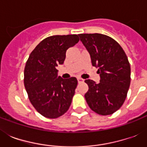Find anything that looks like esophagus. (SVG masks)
<instances>
[{"label":"esophagus","instance_id":"1","mask_svg":"<svg viewBox=\"0 0 147 147\" xmlns=\"http://www.w3.org/2000/svg\"><path fill=\"white\" fill-rule=\"evenodd\" d=\"M77 79H78V83H82V82H84V80H83L82 78H77Z\"/></svg>","mask_w":147,"mask_h":147}]
</instances>
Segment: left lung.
<instances>
[{"instance_id":"left-lung-1","label":"left lung","mask_w":147,"mask_h":147,"mask_svg":"<svg viewBox=\"0 0 147 147\" xmlns=\"http://www.w3.org/2000/svg\"><path fill=\"white\" fill-rule=\"evenodd\" d=\"M88 53L93 66L98 68L100 82H85L88 91L85 100L91 109L106 116L123 105L130 85V65L125 52L116 40L100 33L78 34Z\"/></svg>"}]
</instances>
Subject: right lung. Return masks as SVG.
<instances>
[{"label":"right lung","mask_w":147,"mask_h":147,"mask_svg":"<svg viewBox=\"0 0 147 147\" xmlns=\"http://www.w3.org/2000/svg\"><path fill=\"white\" fill-rule=\"evenodd\" d=\"M79 41L78 35L51 36L32 51L24 69V86L34 108L45 117H59L69 110L78 81L57 76L67 49Z\"/></svg>","instance_id":"obj_1"}]
</instances>
